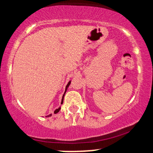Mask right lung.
Returning a JSON list of instances; mask_svg holds the SVG:
<instances>
[{
  "label": "right lung",
  "mask_w": 153,
  "mask_h": 153,
  "mask_svg": "<svg viewBox=\"0 0 153 153\" xmlns=\"http://www.w3.org/2000/svg\"><path fill=\"white\" fill-rule=\"evenodd\" d=\"M70 84H71V81H70L69 82H68V85H67V86H66V88H65V94H64V95H63V96H62V102H61V104H62V103H63V99H64V96H65V92H66V90H67V88H68V87L69 86V85H70ZM59 110H60V108H57V109H56L55 111H54V114H57V113H58ZM50 116H51V114L48 115V116H47V117H50Z\"/></svg>",
  "instance_id": "1"
}]
</instances>
